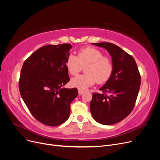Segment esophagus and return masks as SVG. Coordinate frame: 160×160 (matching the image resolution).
<instances>
[{
  "label": "esophagus",
  "instance_id": "1",
  "mask_svg": "<svg viewBox=\"0 0 160 160\" xmlns=\"http://www.w3.org/2000/svg\"><path fill=\"white\" fill-rule=\"evenodd\" d=\"M78 92H79V95H82L83 93H84L85 91L81 90V89H79V90H78Z\"/></svg>",
  "mask_w": 160,
  "mask_h": 160
}]
</instances>
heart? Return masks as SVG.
<instances>
[{
  "instance_id": "heart-1",
  "label": "heart",
  "mask_w": 160,
  "mask_h": 160,
  "mask_svg": "<svg viewBox=\"0 0 160 160\" xmlns=\"http://www.w3.org/2000/svg\"><path fill=\"white\" fill-rule=\"evenodd\" d=\"M86 74L79 75L71 80L74 88L85 89L93 85L96 82L102 84L107 82L112 75L113 64L109 57L103 56V53L94 47L81 49L77 56L69 55L65 61L67 69L71 75H77L85 67Z\"/></svg>"
}]
</instances>
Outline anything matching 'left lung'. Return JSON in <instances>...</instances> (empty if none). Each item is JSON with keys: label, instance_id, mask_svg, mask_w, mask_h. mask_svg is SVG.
<instances>
[{"label": "left lung", "instance_id": "left-lung-1", "mask_svg": "<svg viewBox=\"0 0 160 160\" xmlns=\"http://www.w3.org/2000/svg\"><path fill=\"white\" fill-rule=\"evenodd\" d=\"M107 50L112 59L113 71L101 93H93L90 103L92 117L101 124L113 125L132 112L141 84V77L132 56L110 42L92 43Z\"/></svg>", "mask_w": 160, "mask_h": 160}]
</instances>
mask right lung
Masks as SVG:
<instances>
[{
    "instance_id": "add662e5",
    "label": "right lung",
    "mask_w": 160,
    "mask_h": 160,
    "mask_svg": "<svg viewBox=\"0 0 160 160\" xmlns=\"http://www.w3.org/2000/svg\"><path fill=\"white\" fill-rule=\"evenodd\" d=\"M71 44L41 47L24 62L19 79V91L31 113L49 126L65 122L70 105L78 95L77 88H63L70 79L65 61Z\"/></svg>"
}]
</instances>
